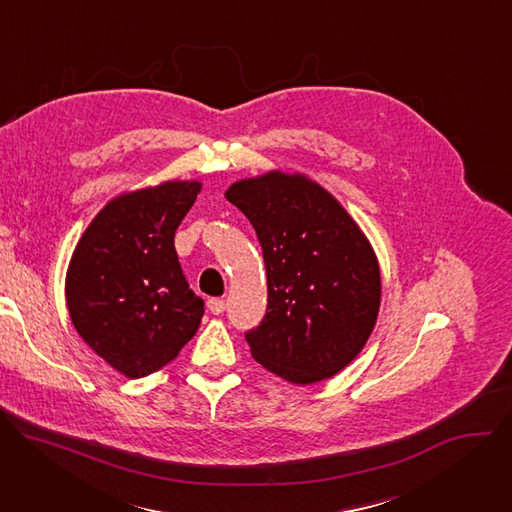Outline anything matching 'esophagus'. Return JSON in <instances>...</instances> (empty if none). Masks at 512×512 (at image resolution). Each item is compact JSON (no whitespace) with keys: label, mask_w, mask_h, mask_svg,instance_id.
<instances>
[{"label":"esophagus","mask_w":512,"mask_h":512,"mask_svg":"<svg viewBox=\"0 0 512 512\" xmlns=\"http://www.w3.org/2000/svg\"><path fill=\"white\" fill-rule=\"evenodd\" d=\"M225 308H227V304H225L223 298H210V300H208V310H210L212 314H216V316L223 314Z\"/></svg>","instance_id":"1"}]
</instances>
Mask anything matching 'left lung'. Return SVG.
<instances>
[{"mask_svg":"<svg viewBox=\"0 0 512 512\" xmlns=\"http://www.w3.org/2000/svg\"><path fill=\"white\" fill-rule=\"evenodd\" d=\"M253 225L267 269V312L245 332L253 358L296 385L334 377L367 344L381 304L377 257L316 182L269 172L227 190Z\"/></svg>","mask_w":512,"mask_h":512,"instance_id":"left-lung-1","label":"left lung"}]
</instances>
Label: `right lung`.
I'll use <instances>...</instances> for the list:
<instances>
[{
  "label": "right lung",
  "mask_w": 512,
  "mask_h": 512,
  "mask_svg": "<svg viewBox=\"0 0 512 512\" xmlns=\"http://www.w3.org/2000/svg\"><path fill=\"white\" fill-rule=\"evenodd\" d=\"M200 182H164L111 200L72 253L66 304L77 332L129 379L172 362L196 334L204 300L190 289L174 235Z\"/></svg>",
  "instance_id": "right-lung-1"
}]
</instances>
